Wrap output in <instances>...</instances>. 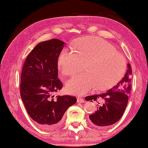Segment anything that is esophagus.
<instances>
[{"instance_id":"34e87169","label":"esophagus","mask_w":148,"mask_h":148,"mask_svg":"<svg viewBox=\"0 0 148 148\" xmlns=\"http://www.w3.org/2000/svg\"><path fill=\"white\" fill-rule=\"evenodd\" d=\"M85 100L82 99V98H77V103H85Z\"/></svg>"}]
</instances>
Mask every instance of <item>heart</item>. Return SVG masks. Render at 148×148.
<instances>
[{
	"instance_id": "heart-1",
	"label": "heart",
	"mask_w": 148,
	"mask_h": 148,
	"mask_svg": "<svg viewBox=\"0 0 148 148\" xmlns=\"http://www.w3.org/2000/svg\"><path fill=\"white\" fill-rule=\"evenodd\" d=\"M58 67L63 75H73L85 64V73L77 75L67 82V92L83 95L96 87L104 90L119 82L126 69V60L118 53L112 44L95 37L77 40L74 51L63 48L59 54Z\"/></svg>"
}]
</instances>
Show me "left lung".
I'll use <instances>...</instances> for the list:
<instances>
[{"mask_svg":"<svg viewBox=\"0 0 148 148\" xmlns=\"http://www.w3.org/2000/svg\"><path fill=\"white\" fill-rule=\"evenodd\" d=\"M124 77L116 85L105 92L85 97L86 101H99L97 110L89 119L93 125L104 128L114 124L122 116L131 90L132 67L128 64Z\"/></svg>","mask_w":148,"mask_h":148,"instance_id":"8db88e82","label":"left lung"}]
</instances>
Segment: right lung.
Wrapping results in <instances>:
<instances>
[{"mask_svg":"<svg viewBox=\"0 0 148 148\" xmlns=\"http://www.w3.org/2000/svg\"><path fill=\"white\" fill-rule=\"evenodd\" d=\"M65 43L52 39L38 44L26 59L21 73L20 96L32 119L44 130L60 126L75 97H54L63 85L58 79V59Z\"/></svg>","mask_w":148,"mask_h":148,"instance_id":"add662e5","label":"right lung"}]
</instances>
